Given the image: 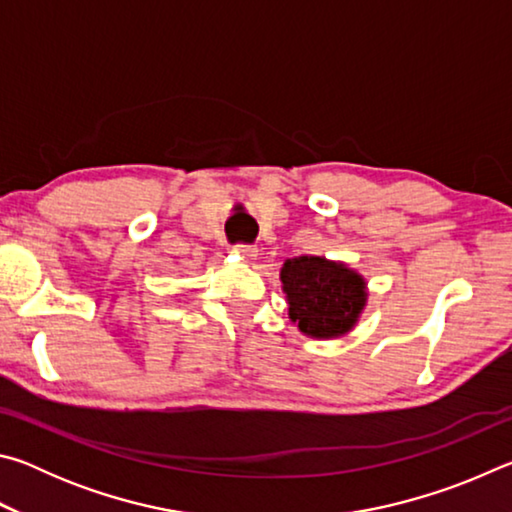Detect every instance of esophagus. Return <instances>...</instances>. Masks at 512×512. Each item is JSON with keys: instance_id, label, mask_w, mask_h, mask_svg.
Returning a JSON list of instances; mask_svg holds the SVG:
<instances>
[{"instance_id": "esophagus-1", "label": "esophagus", "mask_w": 512, "mask_h": 512, "mask_svg": "<svg viewBox=\"0 0 512 512\" xmlns=\"http://www.w3.org/2000/svg\"><path fill=\"white\" fill-rule=\"evenodd\" d=\"M237 255H244V257H253L255 255V246L253 244H235L232 246Z\"/></svg>"}]
</instances>
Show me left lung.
Instances as JSON below:
<instances>
[{
    "mask_svg": "<svg viewBox=\"0 0 512 512\" xmlns=\"http://www.w3.org/2000/svg\"><path fill=\"white\" fill-rule=\"evenodd\" d=\"M280 277L289 298L291 320L316 339L348 332L366 305L361 275L323 257L287 259Z\"/></svg>",
    "mask_w": 512,
    "mask_h": 512,
    "instance_id": "obj_1",
    "label": "left lung"
}]
</instances>
